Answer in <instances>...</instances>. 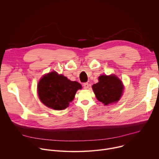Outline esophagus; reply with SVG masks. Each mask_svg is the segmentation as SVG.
Returning <instances> with one entry per match:
<instances>
[{
	"label": "esophagus",
	"mask_w": 159,
	"mask_h": 159,
	"mask_svg": "<svg viewBox=\"0 0 159 159\" xmlns=\"http://www.w3.org/2000/svg\"><path fill=\"white\" fill-rule=\"evenodd\" d=\"M83 86H84V88L85 89H89V84H88L87 82L84 83V84H83Z\"/></svg>",
	"instance_id": "esophagus-1"
}]
</instances>
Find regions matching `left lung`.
I'll return each instance as SVG.
<instances>
[{"label": "left lung", "mask_w": 159, "mask_h": 159, "mask_svg": "<svg viewBox=\"0 0 159 159\" xmlns=\"http://www.w3.org/2000/svg\"><path fill=\"white\" fill-rule=\"evenodd\" d=\"M99 82L93 85L97 99L104 105L117 102L123 94L122 82L115 75H102Z\"/></svg>", "instance_id": "left-lung-1"}]
</instances>
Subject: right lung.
<instances>
[{
    "mask_svg": "<svg viewBox=\"0 0 159 159\" xmlns=\"http://www.w3.org/2000/svg\"><path fill=\"white\" fill-rule=\"evenodd\" d=\"M80 89L82 85L79 82L52 72L39 80L38 94L41 102L46 106L55 110H63L69 106L77 90Z\"/></svg>",
    "mask_w": 159,
    "mask_h": 159,
    "instance_id": "1",
    "label": "right lung"
}]
</instances>
